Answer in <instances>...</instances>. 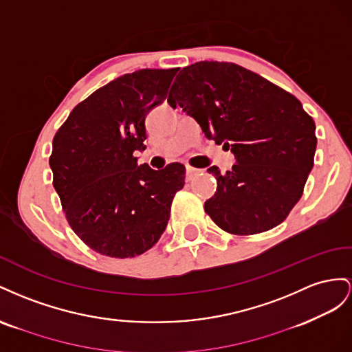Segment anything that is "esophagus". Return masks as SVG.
<instances>
[{
    "instance_id": "obj_1",
    "label": "esophagus",
    "mask_w": 352,
    "mask_h": 352,
    "mask_svg": "<svg viewBox=\"0 0 352 352\" xmlns=\"http://www.w3.org/2000/svg\"><path fill=\"white\" fill-rule=\"evenodd\" d=\"M199 173H202V170L197 169V168L190 166V165H186V174H187V178H188V179H193Z\"/></svg>"
}]
</instances>
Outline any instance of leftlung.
I'll return each mask as SVG.
<instances>
[{
  "mask_svg": "<svg viewBox=\"0 0 352 352\" xmlns=\"http://www.w3.org/2000/svg\"><path fill=\"white\" fill-rule=\"evenodd\" d=\"M205 137L234 153L217 178L205 212L224 232L258 234L282 224L304 193L317 146L316 124L299 100L268 79L228 62H197L179 70L168 96Z\"/></svg>",
  "mask_w": 352,
  "mask_h": 352,
  "instance_id": "8db88e82",
  "label": "left lung"
}]
</instances>
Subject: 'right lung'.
<instances>
[{
    "mask_svg": "<svg viewBox=\"0 0 352 352\" xmlns=\"http://www.w3.org/2000/svg\"><path fill=\"white\" fill-rule=\"evenodd\" d=\"M178 67L119 76L74 107L53 138V186L75 234L100 255L134 258L166 228L186 168L138 165L146 115L166 98Z\"/></svg>",
    "mask_w": 352,
    "mask_h": 352,
    "instance_id": "obj_1",
    "label": "right lung"
}]
</instances>
